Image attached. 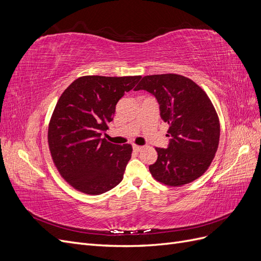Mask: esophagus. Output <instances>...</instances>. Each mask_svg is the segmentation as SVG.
Segmentation results:
<instances>
[{
    "label": "esophagus",
    "mask_w": 261,
    "mask_h": 261,
    "mask_svg": "<svg viewBox=\"0 0 261 261\" xmlns=\"http://www.w3.org/2000/svg\"><path fill=\"white\" fill-rule=\"evenodd\" d=\"M143 146H138V145H133V149L135 150V151H137V152H139L140 150H143Z\"/></svg>",
    "instance_id": "esophagus-1"
}]
</instances>
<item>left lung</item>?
<instances>
[{
    "label": "left lung",
    "mask_w": 261,
    "mask_h": 261,
    "mask_svg": "<svg viewBox=\"0 0 261 261\" xmlns=\"http://www.w3.org/2000/svg\"><path fill=\"white\" fill-rule=\"evenodd\" d=\"M135 90L155 97L162 120L169 124L168 148H155L151 175L169 186H181L201 176L217 152L220 123L200 87L176 74L145 76Z\"/></svg>",
    "instance_id": "1"
}]
</instances>
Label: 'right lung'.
I'll return each instance as SVG.
<instances>
[{"instance_id": "right-lung-1", "label": "right lung", "mask_w": 261, "mask_h": 261, "mask_svg": "<svg viewBox=\"0 0 261 261\" xmlns=\"http://www.w3.org/2000/svg\"><path fill=\"white\" fill-rule=\"evenodd\" d=\"M141 76H84L62 93L52 114L48 141L60 174L78 191L100 195L120 184L132 146L102 138L115 107Z\"/></svg>"}]
</instances>
